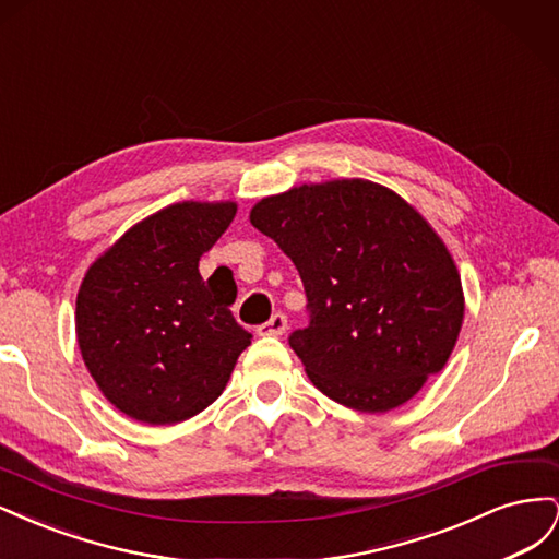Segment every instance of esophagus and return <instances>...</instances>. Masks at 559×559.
<instances>
[{
	"instance_id": "obj_1",
	"label": "esophagus",
	"mask_w": 559,
	"mask_h": 559,
	"mask_svg": "<svg viewBox=\"0 0 559 559\" xmlns=\"http://www.w3.org/2000/svg\"><path fill=\"white\" fill-rule=\"evenodd\" d=\"M284 331H286V314L284 312H275L265 321V324L259 326V335H282Z\"/></svg>"
}]
</instances>
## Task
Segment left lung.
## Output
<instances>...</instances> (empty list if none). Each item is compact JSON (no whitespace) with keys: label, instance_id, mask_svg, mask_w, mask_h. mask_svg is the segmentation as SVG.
Here are the masks:
<instances>
[{"label":"left lung","instance_id":"1","mask_svg":"<svg viewBox=\"0 0 559 559\" xmlns=\"http://www.w3.org/2000/svg\"><path fill=\"white\" fill-rule=\"evenodd\" d=\"M249 218L302 280L308 326L289 345L319 392L386 413L441 373L464 319L462 280L408 202L341 179L263 198Z\"/></svg>","mask_w":559,"mask_h":559}]
</instances>
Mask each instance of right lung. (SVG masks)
<instances>
[{
  "mask_svg": "<svg viewBox=\"0 0 559 559\" xmlns=\"http://www.w3.org/2000/svg\"><path fill=\"white\" fill-rule=\"evenodd\" d=\"M233 216V202L165 207L130 228L83 277L81 357L128 417L175 425L205 411L251 345L230 312L235 286H214L198 270Z\"/></svg>",
  "mask_w": 559,
  "mask_h": 559,
  "instance_id": "right-lung-1",
  "label": "right lung"
}]
</instances>
